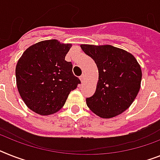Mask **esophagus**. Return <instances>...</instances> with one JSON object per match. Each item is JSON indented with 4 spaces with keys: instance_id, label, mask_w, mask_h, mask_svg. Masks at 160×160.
<instances>
[{
    "instance_id": "1",
    "label": "esophagus",
    "mask_w": 160,
    "mask_h": 160,
    "mask_svg": "<svg viewBox=\"0 0 160 160\" xmlns=\"http://www.w3.org/2000/svg\"><path fill=\"white\" fill-rule=\"evenodd\" d=\"M84 79H85V75L82 74L81 76H80V80H81L82 82L84 81Z\"/></svg>"
}]
</instances>
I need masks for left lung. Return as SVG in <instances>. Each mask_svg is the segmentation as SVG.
I'll return each instance as SVG.
<instances>
[{"instance_id": "8db88e82", "label": "left lung", "mask_w": 160, "mask_h": 160, "mask_svg": "<svg viewBox=\"0 0 160 160\" xmlns=\"http://www.w3.org/2000/svg\"><path fill=\"white\" fill-rule=\"evenodd\" d=\"M96 62L99 80L94 95L86 99L96 115L110 118L128 109L137 97L142 82L141 66L132 55L110 45H81Z\"/></svg>"}]
</instances>
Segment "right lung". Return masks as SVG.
I'll list each match as a JSON object with an SVG mask.
<instances>
[{
	"mask_svg": "<svg viewBox=\"0 0 160 160\" xmlns=\"http://www.w3.org/2000/svg\"><path fill=\"white\" fill-rule=\"evenodd\" d=\"M71 44L42 41L32 45L19 58L15 68L18 91L31 110L41 115L58 112L71 91L81 83L65 60Z\"/></svg>",
	"mask_w": 160,
	"mask_h": 160,
	"instance_id": "add662e5",
	"label": "right lung"
}]
</instances>
